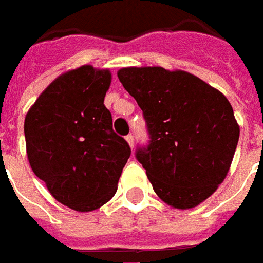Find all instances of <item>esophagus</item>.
<instances>
[{
  "mask_svg": "<svg viewBox=\"0 0 263 263\" xmlns=\"http://www.w3.org/2000/svg\"><path fill=\"white\" fill-rule=\"evenodd\" d=\"M126 142L129 143L131 148H134V135H132V134H129V135L126 137Z\"/></svg>",
  "mask_w": 263,
  "mask_h": 263,
  "instance_id": "obj_1",
  "label": "esophagus"
}]
</instances>
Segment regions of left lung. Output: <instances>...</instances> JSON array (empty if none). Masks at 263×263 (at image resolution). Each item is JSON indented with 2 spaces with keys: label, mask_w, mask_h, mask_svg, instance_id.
I'll return each instance as SVG.
<instances>
[{
  "label": "left lung",
  "mask_w": 263,
  "mask_h": 263,
  "mask_svg": "<svg viewBox=\"0 0 263 263\" xmlns=\"http://www.w3.org/2000/svg\"><path fill=\"white\" fill-rule=\"evenodd\" d=\"M122 86L141 107L148 145L135 158L155 193L176 209H193L226 179L239 139L230 101L187 71L125 67Z\"/></svg>",
  "instance_id": "1"
}]
</instances>
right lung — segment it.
Wrapping results in <instances>:
<instances>
[{
    "label": "right lung",
    "mask_w": 263,
    "mask_h": 263,
    "mask_svg": "<svg viewBox=\"0 0 263 263\" xmlns=\"http://www.w3.org/2000/svg\"><path fill=\"white\" fill-rule=\"evenodd\" d=\"M109 84L108 70H70L49 84L25 117L32 171L59 203L76 211L109 201L131 156L104 105Z\"/></svg>",
    "instance_id": "obj_1"
}]
</instances>
